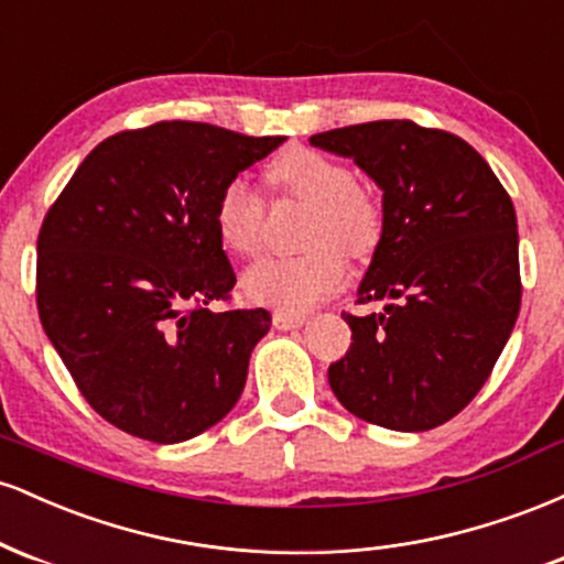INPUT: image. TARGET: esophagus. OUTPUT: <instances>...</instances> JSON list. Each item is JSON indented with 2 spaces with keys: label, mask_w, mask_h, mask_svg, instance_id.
I'll list each match as a JSON object with an SVG mask.
<instances>
[{
  "label": "esophagus",
  "mask_w": 564,
  "mask_h": 564,
  "mask_svg": "<svg viewBox=\"0 0 564 564\" xmlns=\"http://www.w3.org/2000/svg\"><path fill=\"white\" fill-rule=\"evenodd\" d=\"M304 315L296 313H273V326L278 332H291V328H302L304 326Z\"/></svg>",
  "instance_id": "1"
}]
</instances>
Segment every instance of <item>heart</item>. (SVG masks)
I'll list each match as a JSON object with an SVG mask.
<instances>
[{"mask_svg":"<svg viewBox=\"0 0 564 564\" xmlns=\"http://www.w3.org/2000/svg\"><path fill=\"white\" fill-rule=\"evenodd\" d=\"M270 183L310 200L302 241L307 251L294 257H264L241 275L249 302L281 313H304L339 289L347 275V254L366 257L384 230V206L368 187L355 183L347 164L310 148L281 153L268 172ZM215 230L232 254H254L262 236V198L243 177L223 185L215 200Z\"/></svg>","mask_w":564,"mask_h":564,"instance_id":"heart-1","label":"heart"}]
</instances>
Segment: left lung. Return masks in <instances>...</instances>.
Instances as JSON below:
<instances>
[{"instance_id": "left-lung-1", "label": "left lung", "mask_w": 564, "mask_h": 564, "mask_svg": "<svg viewBox=\"0 0 564 564\" xmlns=\"http://www.w3.org/2000/svg\"><path fill=\"white\" fill-rule=\"evenodd\" d=\"M352 159L381 191L384 230L328 384L364 422L398 432L445 424L480 392L520 313L514 204L480 153L413 121H368L310 138Z\"/></svg>"}]
</instances>
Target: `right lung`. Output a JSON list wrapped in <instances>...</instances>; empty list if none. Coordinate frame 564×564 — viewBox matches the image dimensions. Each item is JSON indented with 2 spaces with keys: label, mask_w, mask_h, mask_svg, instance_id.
Segmentation results:
<instances>
[{
  "label": "right lung",
  "mask_w": 564,
  "mask_h": 564,
  "mask_svg": "<svg viewBox=\"0 0 564 564\" xmlns=\"http://www.w3.org/2000/svg\"><path fill=\"white\" fill-rule=\"evenodd\" d=\"M283 140L198 121L119 132L82 161L47 212L39 318L106 422L170 445L238 403L270 313L209 310L236 286L215 200Z\"/></svg>",
  "instance_id": "right-lung-1"
}]
</instances>
